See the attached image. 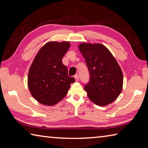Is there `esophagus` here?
Wrapping results in <instances>:
<instances>
[{
  "label": "esophagus",
  "mask_w": 148,
  "mask_h": 148,
  "mask_svg": "<svg viewBox=\"0 0 148 148\" xmlns=\"http://www.w3.org/2000/svg\"><path fill=\"white\" fill-rule=\"evenodd\" d=\"M74 77H75V79H76V82L79 81V76H78V74H76V75H75Z\"/></svg>",
  "instance_id": "34e87169"
}]
</instances>
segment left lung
I'll list each match as a JSON object with an SVG mask.
<instances>
[{
    "mask_svg": "<svg viewBox=\"0 0 148 148\" xmlns=\"http://www.w3.org/2000/svg\"><path fill=\"white\" fill-rule=\"evenodd\" d=\"M79 49L89 72V81L84 85L87 96L98 106L112 103L121 93L123 82L116 60L101 44H81Z\"/></svg>",
    "mask_w": 148,
    "mask_h": 148,
    "instance_id": "1",
    "label": "left lung"
}]
</instances>
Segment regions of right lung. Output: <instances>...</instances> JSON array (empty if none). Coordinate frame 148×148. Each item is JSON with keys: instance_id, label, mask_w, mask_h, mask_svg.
<instances>
[{"instance_id": "1", "label": "right lung", "mask_w": 148, "mask_h": 148, "mask_svg": "<svg viewBox=\"0 0 148 148\" xmlns=\"http://www.w3.org/2000/svg\"><path fill=\"white\" fill-rule=\"evenodd\" d=\"M70 47L67 42H50L44 45L31 64L28 86L40 103L53 106L66 96L74 77H70L62 59Z\"/></svg>"}]
</instances>
